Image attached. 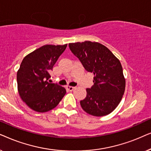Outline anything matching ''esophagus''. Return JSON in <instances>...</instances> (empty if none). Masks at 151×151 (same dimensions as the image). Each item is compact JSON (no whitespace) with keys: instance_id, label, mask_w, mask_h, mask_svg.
<instances>
[{"instance_id":"esophagus-1","label":"esophagus","mask_w":151,"mask_h":151,"mask_svg":"<svg viewBox=\"0 0 151 151\" xmlns=\"http://www.w3.org/2000/svg\"><path fill=\"white\" fill-rule=\"evenodd\" d=\"M66 89L68 91H72L74 89V87H72V86H66Z\"/></svg>"}]
</instances>
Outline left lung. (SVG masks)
Instances as JSON below:
<instances>
[{
    "mask_svg": "<svg viewBox=\"0 0 151 151\" xmlns=\"http://www.w3.org/2000/svg\"><path fill=\"white\" fill-rule=\"evenodd\" d=\"M72 53L88 72L94 74V85L80 101L84 111L91 115H107L117 107L125 91L126 80L119 60L105 45L86 41L69 43Z\"/></svg>",
    "mask_w": 151,
    "mask_h": 151,
    "instance_id": "left-lung-1",
    "label": "left lung"
}]
</instances>
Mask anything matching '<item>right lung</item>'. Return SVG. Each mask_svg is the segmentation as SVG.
<instances>
[{
    "mask_svg": "<svg viewBox=\"0 0 151 151\" xmlns=\"http://www.w3.org/2000/svg\"><path fill=\"white\" fill-rule=\"evenodd\" d=\"M65 45H45L25 56L17 72L18 91L32 110L45 112L53 109L66 93L65 88L48 81L49 72L64 52Z\"/></svg>",
    "mask_w": 151,
    "mask_h": 151,
    "instance_id": "right-lung-1",
    "label": "right lung"
}]
</instances>
